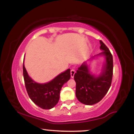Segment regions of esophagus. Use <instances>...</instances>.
<instances>
[{
  "instance_id": "1",
  "label": "esophagus",
  "mask_w": 134,
  "mask_h": 134,
  "mask_svg": "<svg viewBox=\"0 0 134 134\" xmlns=\"http://www.w3.org/2000/svg\"><path fill=\"white\" fill-rule=\"evenodd\" d=\"M75 72H76V71H75L74 69L72 68V69H71V77H74Z\"/></svg>"
}]
</instances>
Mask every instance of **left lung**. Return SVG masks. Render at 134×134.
<instances>
[{
  "label": "left lung",
  "mask_w": 134,
  "mask_h": 134,
  "mask_svg": "<svg viewBox=\"0 0 134 134\" xmlns=\"http://www.w3.org/2000/svg\"><path fill=\"white\" fill-rule=\"evenodd\" d=\"M102 52L106 58V63L99 76L96 77L89 72L87 65L84 63L79 67L74 79L76 83V95L82 104L93 105L98 103L105 96L111 84L113 77V56L109 48L100 40Z\"/></svg>",
  "instance_id": "obj_1"
}]
</instances>
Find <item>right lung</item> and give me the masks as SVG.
<instances>
[{
	"label": "right lung",
	"mask_w": 134,
	"mask_h": 134,
	"mask_svg": "<svg viewBox=\"0 0 134 134\" xmlns=\"http://www.w3.org/2000/svg\"><path fill=\"white\" fill-rule=\"evenodd\" d=\"M23 76L31 100L41 109H51L58 103L62 86L69 80L71 74L70 69H68L48 83H38L29 77L23 64Z\"/></svg>",
	"instance_id": "right-lung-1"
}]
</instances>
